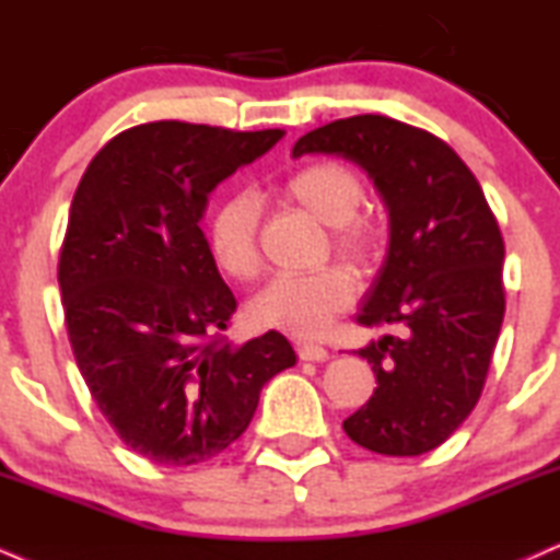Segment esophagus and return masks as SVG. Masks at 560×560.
Returning <instances> with one entry per match:
<instances>
[{"label":"esophagus","mask_w":560,"mask_h":560,"mask_svg":"<svg viewBox=\"0 0 560 560\" xmlns=\"http://www.w3.org/2000/svg\"><path fill=\"white\" fill-rule=\"evenodd\" d=\"M298 354H300V360H305V362H326L328 360V349L320 345H313V341H300Z\"/></svg>","instance_id":"34e87169"}]
</instances>
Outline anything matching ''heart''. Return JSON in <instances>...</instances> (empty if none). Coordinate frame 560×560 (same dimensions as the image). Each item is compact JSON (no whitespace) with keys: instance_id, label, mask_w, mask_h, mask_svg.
Wrapping results in <instances>:
<instances>
[{"instance_id":"b5f03b06","label":"heart","mask_w":560,"mask_h":560,"mask_svg":"<svg viewBox=\"0 0 560 560\" xmlns=\"http://www.w3.org/2000/svg\"><path fill=\"white\" fill-rule=\"evenodd\" d=\"M362 179L339 161H318L294 172L281 185L287 203L331 226V247L354 266H373L386 247V224L373 213L357 211L362 203ZM260 206L253 195L221 200L208 221V250L215 266L237 281H250L260 271L258 250ZM357 284L341 266H328L307 276H279L250 302L258 326L294 336H318L341 310L352 305Z\"/></svg>"}]
</instances>
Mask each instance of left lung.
I'll use <instances>...</instances> for the list:
<instances>
[{
    "mask_svg": "<svg viewBox=\"0 0 560 560\" xmlns=\"http://www.w3.org/2000/svg\"><path fill=\"white\" fill-rule=\"evenodd\" d=\"M336 153L368 172L388 211V255L362 298V326L394 334L362 347L375 383L345 420L357 446L420 456L480 399L501 334L503 237L480 182L454 148L381 114L302 135L292 156Z\"/></svg>",
    "mask_w": 560,
    "mask_h": 560,
    "instance_id": "8db88e82",
    "label": "left lung"
}]
</instances>
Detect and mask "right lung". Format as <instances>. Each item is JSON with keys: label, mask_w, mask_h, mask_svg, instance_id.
<instances>
[{"label": "right lung", "mask_w": 560, "mask_h": 560, "mask_svg": "<svg viewBox=\"0 0 560 560\" xmlns=\"http://www.w3.org/2000/svg\"><path fill=\"white\" fill-rule=\"evenodd\" d=\"M148 122L88 164L59 253V289L80 375L125 446L164 467L213 459L250 425L260 390L298 354L279 331L221 336L237 310L200 229L208 195L279 143Z\"/></svg>", "instance_id": "1"}]
</instances>
